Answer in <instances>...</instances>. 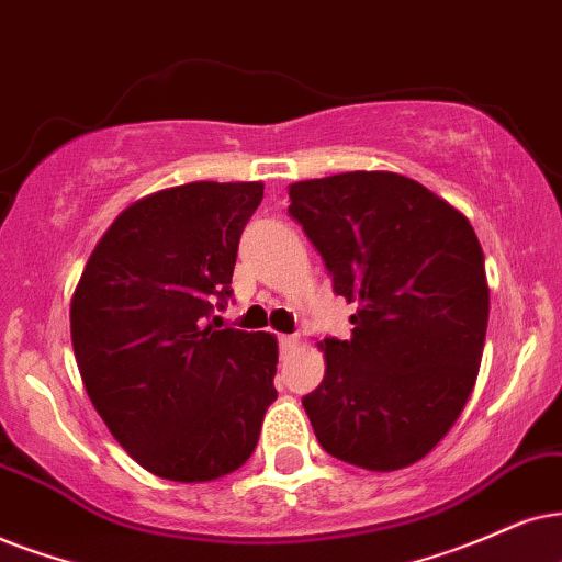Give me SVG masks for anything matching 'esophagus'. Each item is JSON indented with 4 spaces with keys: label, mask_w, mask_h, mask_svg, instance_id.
<instances>
[{
    "label": "esophagus",
    "mask_w": 562,
    "mask_h": 562,
    "mask_svg": "<svg viewBox=\"0 0 562 562\" xmlns=\"http://www.w3.org/2000/svg\"><path fill=\"white\" fill-rule=\"evenodd\" d=\"M280 347L282 352H295L297 347H301V337H297V334H282Z\"/></svg>",
    "instance_id": "esophagus-1"
}]
</instances>
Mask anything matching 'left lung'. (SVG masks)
Returning a JSON list of instances; mask_svg holds the SVG:
<instances>
[{
	"label": "left lung",
	"instance_id": "left-lung-1",
	"mask_svg": "<svg viewBox=\"0 0 562 562\" xmlns=\"http://www.w3.org/2000/svg\"><path fill=\"white\" fill-rule=\"evenodd\" d=\"M288 212L358 305L350 339H324V381L303 396L322 449L394 472L436 449L470 400L490 288L470 220L392 170L288 187Z\"/></svg>",
	"mask_w": 562,
	"mask_h": 562
}]
</instances>
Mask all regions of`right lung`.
I'll return each mask as SVG.
<instances>
[{
    "label": "right lung",
    "instance_id": "add662e5",
    "mask_svg": "<svg viewBox=\"0 0 562 562\" xmlns=\"http://www.w3.org/2000/svg\"><path fill=\"white\" fill-rule=\"evenodd\" d=\"M261 181H194L130 204L92 248L69 326L85 392L147 472L210 482L244 467L277 400V337L217 329Z\"/></svg>",
    "mask_w": 562,
    "mask_h": 562
}]
</instances>
